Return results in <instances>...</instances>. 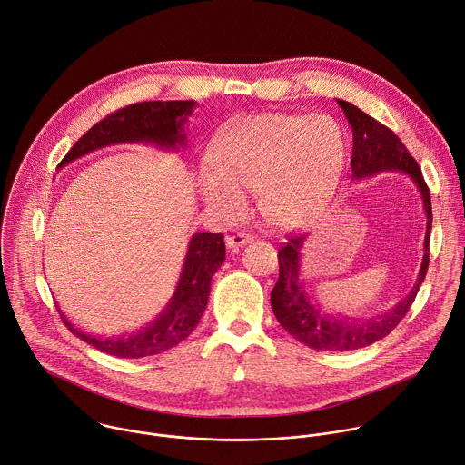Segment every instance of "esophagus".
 I'll use <instances>...</instances> for the list:
<instances>
[{
    "instance_id": "34e87169",
    "label": "esophagus",
    "mask_w": 465,
    "mask_h": 465,
    "mask_svg": "<svg viewBox=\"0 0 465 465\" xmlns=\"http://www.w3.org/2000/svg\"><path fill=\"white\" fill-rule=\"evenodd\" d=\"M253 241V237L250 235V233H235V235H230V237H226V244H228V248L230 250H239V248H242V246H246V244H250Z\"/></svg>"
}]
</instances>
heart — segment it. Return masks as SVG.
<instances>
[{"label": "heart", "mask_w": 465, "mask_h": 465, "mask_svg": "<svg viewBox=\"0 0 465 465\" xmlns=\"http://www.w3.org/2000/svg\"><path fill=\"white\" fill-rule=\"evenodd\" d=\"M345 161V131L329 114H252L213 140L199 192L224 221L242 217L244 193L257 192L264 223L275 230H293L331 203Z\"/></svg>", "instance_id": "1"}]
</instances>
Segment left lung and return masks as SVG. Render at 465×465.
<instances>
[{
  "mask_svg": "<svg viewBox=\"0 0 465 465\" xmlns=\"http://www.w3.org/2000/svg\"><path fill=\"white\" fill-rule=\"evenodd\" d=\"M351 127H352V181L374 177L381 172H400L411 177L416 184L423 212L427 217V230L423 241V259L412 290L385 314L360 320L349 316H334L323 312L320 304L312 302L306 292V282L301 279V255L306 235L290 237L279 250V279L270 293L272 311L279 325L299 343L331 352H345L363 349L383 340L405 318L420 284L425 279L429 266V241L432 226L430 193L423 181L421 170L403 142L389 127L363 113L351 102L338 100Z\"/></svg>",
  "mask_w": 465,
  "mask_h": 465,
  "instance_id": "obj_1",
  "label": "left lung"
}]
</instances>
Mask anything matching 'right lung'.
<instances>
[{
	"label": "right lung",
	"instance_id": "add662e5",
	"mask_svg": "<svg viewBox=\"0 0 465 465\" xmlns=\"http://www.w3.org/2000/svg\"><path fill=\"white\" fill-rule=\"evenodd\" d=\"M195 105V100H153L118 109L94 124L71 147L58 168L114 143H147L159 149L181 151V147L186 145L184 125ZM224 257L226 246L223 233H193L170 302L157 318L140 331L100 338L76 329L60 308L58 312L74 336L105 354L129 360L161 354L184 341L199 325L208 304L213 273L221 268Z\"/></svg>",
	"mask_w": 465,
	"mask_h": 465
}]
</instances>
